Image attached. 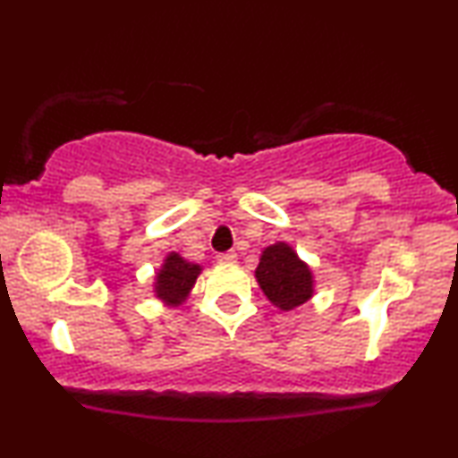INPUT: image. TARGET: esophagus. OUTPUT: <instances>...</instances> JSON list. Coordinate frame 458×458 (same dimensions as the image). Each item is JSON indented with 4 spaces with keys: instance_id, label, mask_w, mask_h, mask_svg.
<instances>
[{
    "instance_id": "obj_1",
    "label": "esophagus",
    "mask_w": 458,
    "mask_h": 458,
    "mask_svg": "<svg viewBox=\"0 0 458 458\" xmlns=\"http://www.w3.org/2000/svg\"><path fill=\"white\" fill-rule=\"evenodd\" d=\"M217 260L222 264H234L236 262V253L234 251H225V253H219Z\"/></svg>"
}]
</instances>
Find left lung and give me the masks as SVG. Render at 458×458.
Instances as JSON below:
<instances>
[{
  "label": "left lung",
  "instance_id": "left-lung-1",
  "mask_svg": "<svg viewBox=\"0 0 458 458\" xmlns=\"http://www.w3.org/2000/svg\"><path fill=\"white\" fill-rule=\"evenodd\" d=\"M256 282L264 296L282 311L305 305L316 292L310 264L301 260L299 253L284 241L268 245L262 251L256 268Z\"/></svg>",
  "mask_w": 458,
  "mask_h": 458
}]
</instances>
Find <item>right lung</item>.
<instances>
[{
    "instance_id": "1",
    "label": "right lung",
    "mask_w": 458,
    "mask_h": 458,
    "mask_svg": "<svg viewBox=\"0 0 458 458\" xmlns=\"http://www.w3.org/2000/svg\"><path fill=\"white\" fill-rule=\"evenodd\" d=\"M202 273L200 264H194L185 260L176 251H170L164 258V264L157 268L156 282H153V292L162 302L168 307L183 305L190 296L191 288H194L198 275Z\"/></svg>"
}]
</instances>
